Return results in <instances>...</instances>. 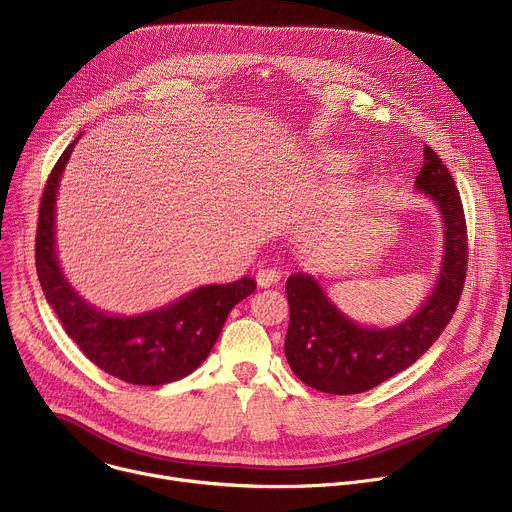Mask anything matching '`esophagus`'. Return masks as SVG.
<instances>
[{
	"mask_svg": "<svg viewBox=\"0 0 512 512\" xmlns=\"http://www.w3.org/2000/svg\"><path fill=\"white\" fill-rule=\"evenodd\" d=\"M255 277H257V285L259 287H271L273 283L279 281V271H275V269H259Z\"/></svg>",
	"mask_w": 512,
	"mask_h": 512,
	"instance_id": "obj_1",
	"label": "esophagus"
}]
</instances>
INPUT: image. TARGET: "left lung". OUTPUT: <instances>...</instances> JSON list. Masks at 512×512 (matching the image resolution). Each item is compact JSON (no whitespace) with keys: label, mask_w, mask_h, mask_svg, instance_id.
Returning a JSON list of instances; mask_svg holds the SVG:
<instances>
[{"label":"left lung","mask_w":512,"mask_h":512,"mask_svg":"<svg viewBox=\"0 0 512 512\" xmlns=\"http://www.w3.org/2000/svg\"><path fill=\"white\" fill-rule=\"evenodd\" d=\"M423 158L415 188L444 214L446 251L440 279L417 314L393 328L358 326L326 298L314 277L294 273L285 283V358L294 375L316 391L356 395L385 383L427 352L458 308L468 269L464 206L442 158L429 145L423 148Z\"/></svg>","instance_id":"8db88e82"}]
</instances>
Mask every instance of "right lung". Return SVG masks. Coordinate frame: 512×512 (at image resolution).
Instances as JSON below:
<instances>
[{
    "label": "right lung",
    "instance_id": "add662e5",
    "mask_svg": "<svg viewBox=\"0 0 512 512\" xmlns=\"http://www.w3.org/2000/svg\"><path fill=\"white\" fill-rule=\"evenodd\" d=\"M81 137V135H79ZM72 141L54 164L38 210L36 271L64 332L97 367L131 385H166L196 371L221 334L229 312L255 291V279L204 285L168 308L135 316H107L87 304L64 279L54 251V204Z\"/></svg>",
    "mask_w": 512,
    "mask_h": 512
}]
</instances>
